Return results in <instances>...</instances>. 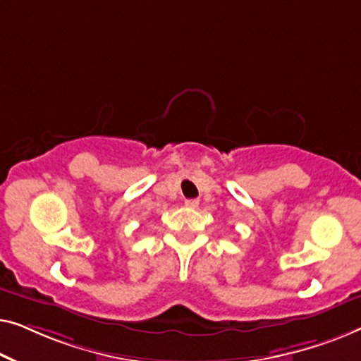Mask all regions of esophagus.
Segmentation results:
<instances>
[{"label":"esophagus","instance_id":"34e87169","mask_svg":"<svg viewBox=\"0 0 361 361\" xmlns=\"http://www.w3.org/2000/svg\"><path fill=\"white\" fill-rule=\"evenodd\" d=\"M197 204H200V200H186L185 201V206L186 207H192V209H195V207H197Z\"/></svg>","mask_w":361,"mask_h":361}]
</instances>
